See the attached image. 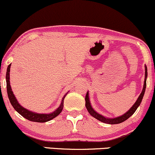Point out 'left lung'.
<instances>
[{"label": "left lung", "mask_w": 155, "mask_h": 155, "mask_svg": "<svg viewBox=\"0 0 155 155\" xmlns=\"http://www.w3.org/2000/svg\"><path fill=\"white\" fill-rule=\"evenodd\" d=\"M147 68L145 66V79H144V87H143L142 91V93L140 94V97H138L137 100L136 101V102L134 103V104L132 106V108H131L130 110H129L127 112H126L124 114H123L122 116H120L119 117H117V118H113V119H110V118H106L102 115L99 114L97 112L94 110L93 108L91 107V104H90L89 101V93H87V95H86L85 97V101H86V104L85 106L87 107L88 111L90 114L91 115L92 117H94V118H96L98 120L102 121L104 123H106V124H119V123L123 122V121H126L127 119H129L130 117L132 116L135 112V111L137 110V109L138 108L139 106L140 105L141 102H142V98L144 97V92H145V89H146V86H147V83H146V80H147Z\"/></svg>", "instance_id": "8db88e82"}]
</instances>
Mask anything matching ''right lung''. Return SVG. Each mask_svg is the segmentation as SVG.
<instances>
[{
	"instance_id": "right-lung-1",
	"label": "right lung",
	"mask_w": 155,
	"mask_h": 155,
	"mask_svg": "<svg viewBox=\"0 0 155 155\" xmlns=\"http://www.w3.org/2000/svg\"><path fill=\"white\" fill-rule=\"evenodd\" d=\"M10 68H11V64H9L7 68L6 71V87H7V93L8 97L11 102V105L13 106V108L15 110L18 111L21 116H23L24 118H25L28 120H30L31 121H36V122H46V121L51 120L52 119L55 118L57 117L59 114L62 111V109L64 108V99L66 94L64 95L61 101V104L60 107L54 111V112L51 114H37L35 112H32V111H28V109L23 108V107L19 104L18 102L17 101V99H15L14 94H13L12 89H11V85H10Z\"/></svg>"
}]
</instances>
